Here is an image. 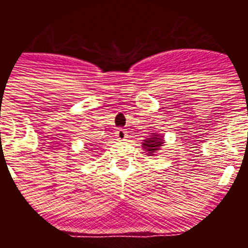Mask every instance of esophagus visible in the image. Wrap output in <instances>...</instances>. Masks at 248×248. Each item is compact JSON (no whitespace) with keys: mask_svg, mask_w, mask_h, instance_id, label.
<instances>
[{"mask_svg":"<svg viewBox=\"0 0 248 248\" xmlns=\"http://www.w3.org/2000/svg\"><path fill=\"white\" fill-rule=\"evenodd\" d=\"M115 134H117V135H115V137H117L119 140H125L126 137H128V134H126V130H125V129H122V128L118 129L117 133H115Z\"/></svg>","mask_w":248,"mask_h":248,"instance_id":"34e87169","label":"esophagus"}]
</instances>
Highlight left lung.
I'll return each mask as SVG.
<instances>
[{
  "mask_svg": "<svg viewBox=\"0 0 248 248\" xmlns=\"http://www.w3.org/2000/svg\"><path fill=\"white\" fill-rule=\"evenodd\" d=\"M143 148L148 151V154L150 155H154V153L156 150H159L160 146H163V137L160 134L155 135V137H151L148 138V139L143 140Z\"/></svg>",
  "mask_w": 248,
  "mask_h": 248,
  "instance_id": "obj_1",
  "label": "left lung"
}]
</instances>
